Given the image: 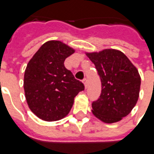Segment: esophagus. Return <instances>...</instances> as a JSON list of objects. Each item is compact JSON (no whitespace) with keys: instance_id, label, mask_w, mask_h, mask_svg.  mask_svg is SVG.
I'll return each instance as SVG.
<instances>
[{"instance_id":"1","label":"esophagus","mask_w":154,"mask_h":154,"mask_svg":"<svg viewBox=\"0 0 154 154\" xmlns=\"http://www.w3.org/2000/svg\"><path fill=\"white\" fill-rule=\"evenodd\" d=\"M83 84H84V86H85V88H87V85H88V82H87V78H84Z\"/></svg>"}]
</instances>
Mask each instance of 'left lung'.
I'll use <instances>...</instances> for the list:
<instances>
[{
	"instance_id": "8db88e82",
	"label": "left lung",
	"mask_w": 154,
	"mask_h": 154,
	"mask_svg": "<svg viewBox=\"0 0 154 154\" xmlns=\"http://www.w3.org/2000/svg\"><path fill=\"white\" fill-rule=\"evenodd\" d=\"M86 54L95 64L101 81V94L92 103L91 111L102 122H118L131 112L138 101L141 84L139 71L117 49Z\"/></svg>"
}]
</instances>
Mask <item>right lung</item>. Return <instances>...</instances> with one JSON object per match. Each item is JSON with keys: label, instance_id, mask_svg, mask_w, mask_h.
<instances>
[{"label": "right lung", "instance_id": "add662e5", "mask_svg": "<svg viewBox=\"0 0 154 154\" xmlns=\"http://www.w3.org/2000/svg\"><path fill=\"white\" fill-rule=\"evenodd\" d=\"M75 49L59 40L44 43L32 57L25 68V99L35 116L45 121H56L67 116L74 98L84 90L64 67V61Z\"/></svg>", "mask_w": 154, "mask_h": 154}]
</instances>
